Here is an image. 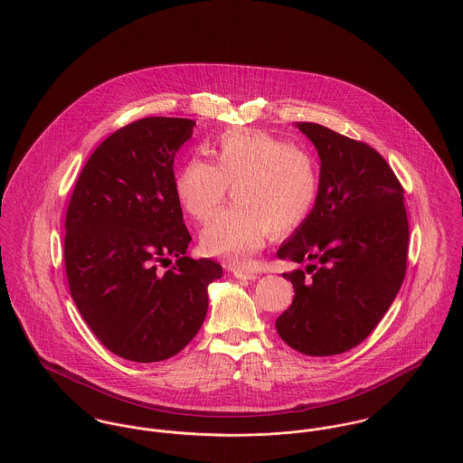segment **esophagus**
Instances as JSON below:
<instances>
[{"label": "esophagus", "mask_w": 463, "mask_h": 463, "mask_svg": "<svg viewBox=\"0 0 463 463\" xmlns=\"http://www.w3.org/2000/svg\"><path fill=\"white\" fill-rule=\"evenodd\" d=\"M233 276L239 279H257L259 272L255 270H244V269H233Z\"/></svg>", "instance_id": "34e87169"}]
</instances>
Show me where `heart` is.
<instances>
[{"label":"heart","instance_id":"obj_1","mask_svg":"<svg viewBox=\"0 0 463 463\" xmlns=\"http://www.w3.org/2000/svg\"><path fill=\"white\" fill-rule=\"evenodd\" d=\"M210 162L189 156L175 176V194L184 212L198 222L206 257L244 267L265 246L267 237L287 235L310 215L319 171L310 151L264 130L232 128L204 146Z\"/></svg>","mask_w":463,"mask_h":463}]
</instances>
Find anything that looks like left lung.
I'll use <instances>...</instances> for the list:
<instances>
[{
    "mask_svg": "<svg viewBox=\"0 0 463 463\" xmlns=\"http://www.w3.org/2000/svg\"><path fill=\"white\" fill-rule=\"evenodd\" d=\"M321 156L316 206L278 259L307 269L285 272L292 305L276 319L285 344L331 356L365 340L387 314L408 262L404 189L369 144L316 123H298Z\"/></svg>",
    "mask_w": 463,
    "mask_h": 463,
    "instance_id": "left-lung-1",
    "label": "left lung"
}]
</instances>
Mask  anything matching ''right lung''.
<instances>
[{"label": "right lung", "instance_id": "1", "mask_svg": "<svg viewBox=\"0 0 463 463\" xmlns=\"http://www.w3.org/2000/svg\"><path fill=\"white\" fill-rule=\"evenodd\" d=\"M194 121L144 118L107 137L69 199L64 260L71 296L114 354L162 362L198 333L206 287L222 267L185 257L193 241L175 194V156ZM169 258L173 268L162 271Z\"/></svg>", "mask_w": 463, "mask_h": 463}]
</instances>
